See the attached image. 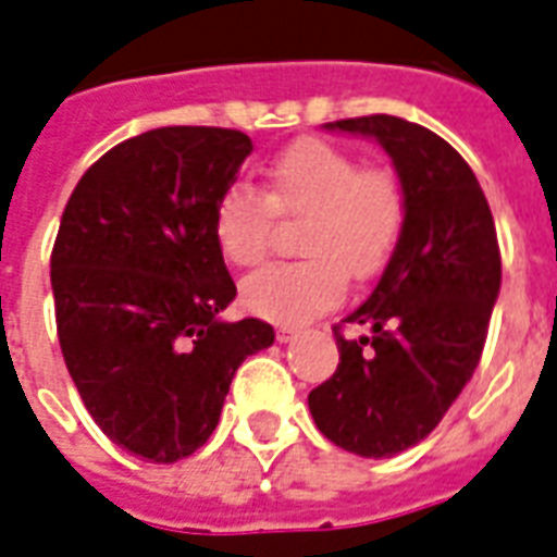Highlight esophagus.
<instances>
[{
	"label": "esophagus",
	"mask_w": 557,
	"mask_h": 557,
	"mask_svg": "<svg viewBox=\"0 0 557 557\" xmlns=\"http://www.w3.org/2000/svg\"><path fill=\"white\" fill-rule=\"evenodd\" d=\"M300 334V329H292V325H280L277 329V341L280 343H292L294 337Z\"/></svg>",
	"instance_id": "1"
}]
</instances>
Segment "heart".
Wrapping results in <instances>:
<instances>
[{"label":"heart","mask_w":557,"mask_h":557,"mask_svg":"<svg viewBox=\"0 0 557 557\" xmlns=\"http://www.w3.org/2000/svg\"><path fill=\"white\" fill-rule=\"evenodd\" d=\"M274 214L302 220L300 263L257 271L243 283V302L265 320L302 323L343 300L346 274L377 277L406 225L404 185L392 169L360 165L355 153L300 139L265 169L263 194L232 185L216 200L214 239L239 269L263 263Z\"/></svg>","instance_id":"obj_1"}]
</instances>
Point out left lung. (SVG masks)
Instances as JSON below:
<instances>
[{"label":"left lung","mask_w":557,"mask_h":557,"mask_svg":"<svg viewBox=\"0 0 557 557\" xmlns=\"http://www.w3.org/2000/svg\"><path fill=\"white\" fill-rule=\"evenodd\" d=\"M372 137L392 157L406 194V225L381 283L343 323L372 337L346 341L341 363L311 388L318 429L360 458H392L420 443L481 363L500 292V251L478 176L435 131L400 116L325 122Z\"/></svg>","instance_id":"8db88e82"}]
</instances>
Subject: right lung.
Returning <instances> with one entry per match:
<instances>
[{
    "mask_svg": "<svg viewBox=\"0 0 557 557\" xmlns=\"http://www.w3.org/2000/svg\"><path fill=\"white\" fill-rule=\"evenodd\" d=\"M243 131L171 125L102 153L76 183L51 255L62 357L85 409L151 463L188 458L216 429L234 372L269 349L237 297L214 208L251 153Z\"/></svg>",
    "mask_w": 557,
    "mask_h": 557,
    "instance_id": "obj_1",
    "label": "right lung"
}]
</instances>
